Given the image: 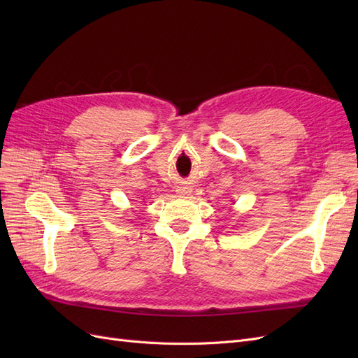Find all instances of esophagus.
<instances>
[{
  "instance_id": "esophagus-1",
  "label": "esophagus",
  "mask_w": 358,
  "mask_h": 358,
  "mask_svg": "<svg viewBox=\"0 0 358 358\" xmlns=\"http://www.w3.org/2000/svg\"><path fill=\"white\" fill-rule=\"evenodd\" d=\"M178 192L180 194V196H188V194H189L191 191H189L188 188H179V189H178Z\"/></svg>"
}]
</instances>
